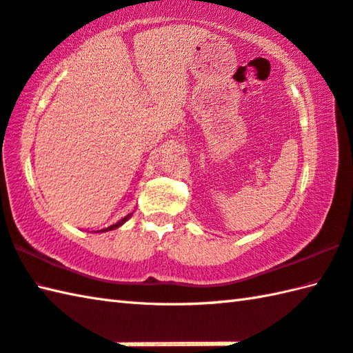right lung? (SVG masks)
I'll return each mask as SVG.
<instances>
[{
  "mask_svg": "<svg viewBox=\"0 0 353 353\" xmlns=\"http://www.w3.org/2000/svg\"><path fill=\"white\" fill-rule=\"evenodd\" d=\"M130 218V215H128L125 218H123V219H119V221L117 223V224H114V225H110V228H108V229H103V230H99V232H105V230H112V229H117V228H119V225L121 224H124L125 221H128V219Z\"/></svg>",
  "mask_w": 353,
  "mask_h": 353,
  "instance_id": "obj_1",
  "label": "right lung"
}]
</instances>
